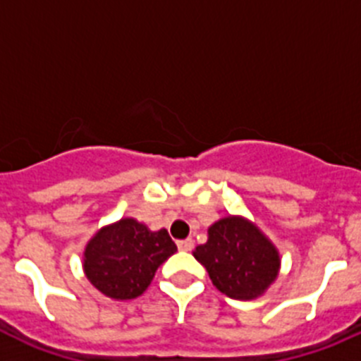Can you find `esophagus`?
<instances>
[{"label": "esophagus", "instance_id": "esophagus-1", "mask_svg": "<svg viewBox=\"0 0 361 361\" xmlns=\"http://www.w3.org/2000/svg\"><path fill=\"white\" fill-rule=\"evenodd\" d=\"M177 247L180 251H191L193 247V240L191 238H184V240H177Z\"/></svg>", "mask_w": 361, "mask_h": 361}]
</instances>
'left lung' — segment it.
I'll return each instance as SVG.
<instances>
[{
  "mask_svg": "<svg viewBox=\"0 0 361 361\" xmlns=\"http://www.w3.org/2000/svg\"><path fill=\"white\" fill-rule=\"evenodd\" d=\"M208 235V242L197 245L193 257L206 267L220 293L235 300H251L276 279L279 251L247 220L228 216L215 222Z\"/></svg>",
  "mask_w": 361,
  "mask_h": 361,
  "instance_id": "8db88e82",
  "label": "left lung"
}]
</instances>
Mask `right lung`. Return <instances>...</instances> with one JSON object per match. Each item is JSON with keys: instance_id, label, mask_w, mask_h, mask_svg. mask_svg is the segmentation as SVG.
<instances>
[{"instance_id": "obj_1", "label": "right lung", "mask_w": 361, "mask_h": 361, "mask_svg": "<svg viewBox=\"0 0 361 361\" xmlns=\"http://www.w3.org/2000/svg\"><path fill=\"white\" fill-rule=\"evenodd\" d=\"M177 251L166 229L149 231L133 219L103 228L85 250V273L103 295L132 300L146 291L155 271Z\"/></svg>"}]
</instances>
